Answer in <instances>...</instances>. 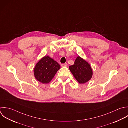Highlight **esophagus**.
<instances>
[{
    "label": "esophagus",
    "mask_w": 128,
    "mask_h": 128,
    "mask_svg": "<svg viewBox=\"0 0 128 128\" xmlns=\"http://www.w3.org/2000/svg\"><path fill=\"white\" fill-rule=\"evenodd\" d=\"M61 66L62 67H66V66H67V63H65V64H61Z\"/></svg>",
    "instance_id": "esophagus-1"
}]
</instances>
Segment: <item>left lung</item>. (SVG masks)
<instances>
[{"label":"left lung","mask_w":128,"mask_h":128,"mask_svg":"<svg viewBox=\"0 0 128 128\" xmlns=\"http://www.w3.org/2000/svg\"><path fill=\"white\" fill-rule=\"evenodd\" d=\"M69 68L79 84H85L92 78L93 72L90 65L80 56L77 57L74 64Z\"/></svg>","instance_id":"1"}]
</instances>
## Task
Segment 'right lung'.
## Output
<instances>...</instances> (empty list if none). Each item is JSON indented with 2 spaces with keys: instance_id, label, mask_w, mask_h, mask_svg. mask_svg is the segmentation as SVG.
<instances>
[{
  "instance_id": "right-lung-1",
  "label": "right lung",
  "mask_w": 128,
  "mask_h": 128,
  "mask_svg": "<svg viewBox=\"0 0 128 128\" xmlns=\"http://www.w3.org/2000/svg\"><path fill=\"white\" fill-rule=\"evenodd\" d=\"M60 65L49 56H45L36 64L34 69L35 79L43 84H48L60 69Z\"/></svg>"
}]
</instances>
